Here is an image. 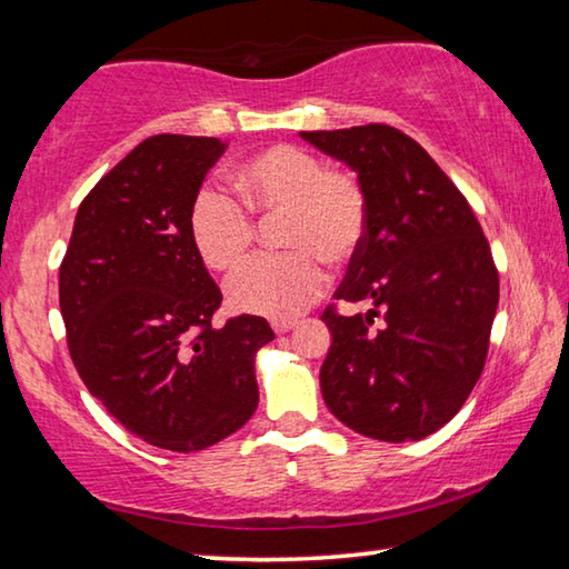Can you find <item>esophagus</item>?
Returning <instances> with one entry per match:
<instances>
[{"instance_id": "esophagus-1", "label": "esophagus", "mask_w": 569, "mask_h": 569, "mask_svg": "<svg viewBox=\"0 0 569 569\" xmlns=\"http://www.w3.org/2000/svg\"><path fill=\"white\" fill-rule=\"evenodd\" d=\"M271 326H273V331H276L278 336H281V333H288V331H291L293 326H296V321H273Z\"/></svg>"}]
</instances>
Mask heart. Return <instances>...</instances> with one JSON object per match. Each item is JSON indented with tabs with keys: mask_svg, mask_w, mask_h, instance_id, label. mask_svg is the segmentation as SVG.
<instances>
[{
	"mask_svg": "<svg viewBox=\"0 0 569 569\" xmlns=\"http://www.w3.org/2000/svg\"><path fill=\"white\" fill-rule=\"evenodd\" d=\"M236 190L251 213L286 216V256H258L226 286L233 311L293 319L319 301L329 271L323 263H351L369 233V192L353 170L329 168L301 146L278 142L236 170ZM246 207V208H247ZM244 208V209H246ZM236 198L200 188L188 210V230L198 256L213 271H230L256 240V220Z\"/></svg>",
	"mask_w": 569,
	"mask_h": 569,
	"instance_id": "obj_1",
	"label": "heart"
}]
</instances>
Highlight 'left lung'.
I'll return each mask as SVG.
<instances>
[{"mask_svg":"<svg viewBox=\"0 0 569 569\" xmlns=\"http://www.w3.org/2000/svg\"><path fill=\"white\" fill-rule=\"evenodd\" d=\"M301 134L369 192L366 243L333 293L369 311L326 306V407L371 439L435 435L485 369L499 303L492 250L461 190L407 132L371 122Z\"/></svg>","mask_w":569,"mask_h":569,"instance_id":"obj_1","label":"left lung"}]
</instances>
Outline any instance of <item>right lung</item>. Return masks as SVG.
I'll list each match as a JSON object with an SVG mask.
<instances>
[{
  "instance_id": "add662e5",
  "label": "right lung",
  "mask_w": 569,
  "mask_h": 569,
  "mask_svg": "<svg viewBox=\"0 0 569 569\" xmlns=\"http://www.w3.org/2000/svg\"><path fill=\"white\" fill-rule=\"evenodd\" d=\"M226 142L152 134L80 203L60 266L67 346L84 387L130 435L170 451L218 445L258 407L261 316L216 329L220 288L188 210Z\"/></svg>"
}]
</instances>
